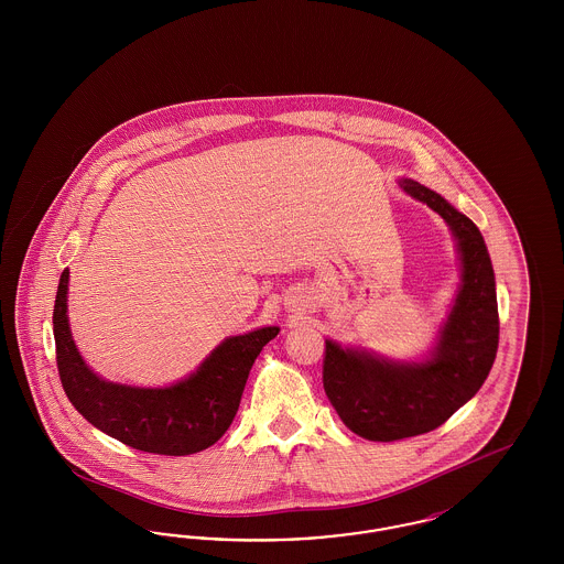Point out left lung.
Returning <instances> with one entry per match:
<instances>
[{"label": "left lung", "mask_w": 564, "mask_h": 564, "mask_svg": "<svg viewBox=\"0 0 564 564\" xmlns=\"http://www.w3.org/2000/svg\"><path fill=\"white\" fill-rule=\"evenodd\" d=\"M400 186L453 228L463 285L425 364H391L325 340V395L352 433L372 442L403 440L444 425L480 391L499 347L495 272L478 226L419 182L403 180Z\"/></svg>", "instance_id": "left-lung-1"}]
</instances>
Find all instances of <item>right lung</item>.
<instances>
[{"label": "right lung", "instance_id": "1", "mask_svg": "<svg viewBox=\"0 0 564 564\" xmlns=\"http://www.w3.org/2000/svg\"><path fill=\"white\" fill-rule=\"evenodd\" d=\"M63 270L54 300L53 329L61 384L82 416L118 442L154 455L184 456L215 444L230 427L249 370L279 327L226 338L196 375L166 389H137L106 382L82 361L67 325Z\"/></svg>", "mask_w": 564, "mask_h": 564}]
</instances>
